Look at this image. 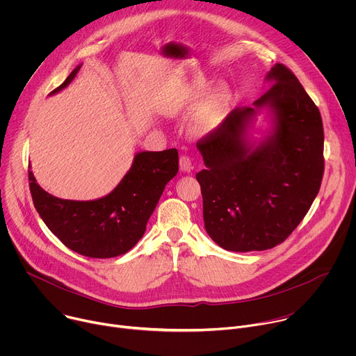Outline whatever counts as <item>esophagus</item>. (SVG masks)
<instances>
[{
	"mask_svg": "<svg viewBox=\"0 0 356 356\" xmlns=\"http://www.w3.org/2000/svg\"><path fill=\"white\" fill-rule=\"evenodd\" d=\"M179 166H180V170H181L183 173H190L191 169H193V162H191V159H190L188 156L183 155V156H180Z\"/></svg>",
	"mask_w": 356,
	"mask_h": 356,
	"instance_id": "obj_1",
	"label": "esophagus"
}]
</instances>
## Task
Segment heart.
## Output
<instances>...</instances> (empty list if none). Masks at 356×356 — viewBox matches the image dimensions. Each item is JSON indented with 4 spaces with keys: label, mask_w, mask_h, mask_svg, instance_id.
<instances>
[{
    "label": "heart",
    "mask_w": 356,
    "mask_h": 356,
    "mask_svg": "<svg viewBox=\"0 0 356 356\" xmlns=\"http://www.w3.org/2000/svg\"><path fill=\"white\" fill-rule=\"evenodd\" d=\"M211 80L201 74L180 79L166 99V111L172 115L193 110L190 132L194 136H206L214 132L225 120L231 104V87L218 81L210 87Z\"/></svg>",
    "instance_id": "heart-1"
}]
</instances>
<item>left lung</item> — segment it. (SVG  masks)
Returning a JSON list of instances; mask_svg holds the SVG:
<instances>
[{
	"instance_id": "1",
	"label": "left lung",
	"mask_w": 356,
	"mask_h": 356,
	"mask_svg": "<svg viewBox=\"0 0 356 356\" xmlns=\"http://www.w3.org/2000/svg\"><path fill=\"white\" fill-rule=\"evenodd\" d=\"M270 88L252 107L235 108L197 149L206 168L195 175L210 238L232 252L265 250L283 242L318 194L324 129L317 106L297 77L276 63ZM264 112L270 128L251 136Z\"/></svg>"
}]
</instances>
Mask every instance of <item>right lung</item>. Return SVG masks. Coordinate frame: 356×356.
<instances>
[{
	"instance_id": "right-lung-1",
	"label": "right lung",
	"mask_w": 356,
	"mask_h": 356,
	"mask_svg": "<svg viewBox=\"0 0 356 356\" xmlns=\"http://www.w3.org/2000/svg\"><path fill=\"white\" fill-rule=\"evenodd\" d=\"M79 65L52 92L66 88ZM179 172L176 149L138 152L131 169L104 197L87 201L63 200L44 191L29 170L33 204L46 224L69 249L88 258H115L128 252L145 234L165 186Z\"/></svg>"
}]
</instances>
